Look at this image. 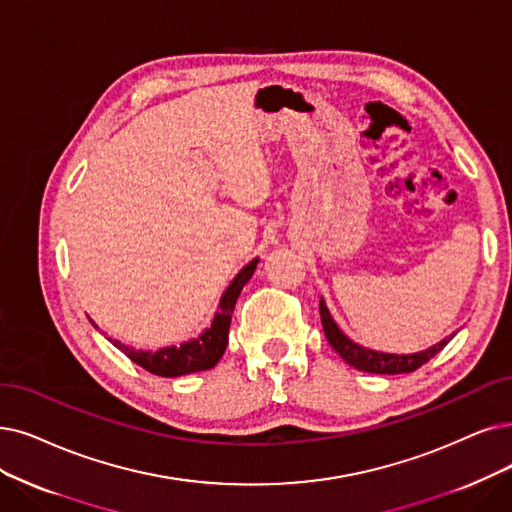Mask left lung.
<instances>
[{"label": "left lung", "instance_id": "obj_1", "mask_svg": "<svg viewBox=\"0 0 512 512\" xmlns=\"http://www.w3.org/2000/svg\"><path fill=\"white\" fill-rule=\"evenodd\" d=\"M319 313H321V325H323L325 338H327V342L332 344V349L346 363L353 365L355 370L367 372V374H410V372H416L420 365H424L426 361H431L443 349V346L456 336V332L449 334L441 342L428 346L426 351L412 353V355L382 353V351L367 349V346H361V344L353 342L349 336H346L336 325V321L332 319L330 311H327L323 298L319 300Z\"/></svg>", "mask_w": 512, "mask_h": 512}]
</instances>
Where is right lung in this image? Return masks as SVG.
Instances as JSON below:
<instances>
[{
    "mask_svg": "<svg viewBox=\"0 0 512 512\" xmlns=\"http://www.w3.org/2000/svg\"><path fill=\"white\" fill-rule=\"evenodd\" d=\"M256 264H258V258L250 260L235 275V279L229 283V288L224 290V294L220 296L218 311H216L210 327H206V330H203L197 338H191L182 344L163 346V349H157V351H142V349H134V346L119 342V340H113V338H109V340L130 361H134L140 367H145L147 372L161 376V378H178V376H187L193 372L212 370V367L224 355V349H227L235 302L243 290V285L252 279V275L256 271Z\"/></svg>",
    "mask_w": 512,
    "mask_h": 512,
    "instance_id": "add662e5",
    "label": "right lung"
}]
</instances>
